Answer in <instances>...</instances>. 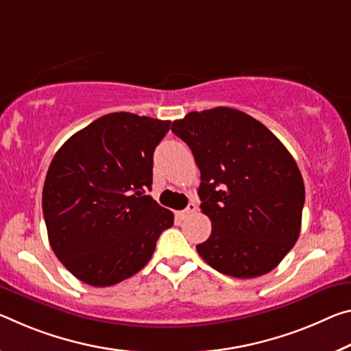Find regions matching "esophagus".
<instances>
[{
	"label": "esophagus",
	"instance_id": "obj_1",
	"mask_svg": "<svg viewBox=\"0 0 351 351\" xmlns=\"http://www.w3.org/2000/svg\"><path fill=\"white\" fill-rule=\"evenodd\" d=\"M195 210H197V204L195 203H189L187 208L184 210H180V213H178L176 215L180 217L181 220H184V219H187V217H191L193 213H195Z\"/></svg>",
	"mask_w": 351,
	"mask_h": 351
}]
</instances>
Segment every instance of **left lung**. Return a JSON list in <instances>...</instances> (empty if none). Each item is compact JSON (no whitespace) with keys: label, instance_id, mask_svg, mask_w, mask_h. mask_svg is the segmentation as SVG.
<instances>
[{"label":"left lung","instance_id":"left-lung-1","mask_svg":"<svg viewBox=\"0 0 351 351\" xmlns=\"http://www.w3.org/2000/svg\"><path fill=\"white\" fill-rule=\"evenodd\" d=\"M171 131L192 149L198 195L213 231L197 252L234 278L269 274L295 245L304 184L295 159L274 132L231 108L189 112Z\"/></svg>","mask_w":351,"mask_h":351}]
</instances>
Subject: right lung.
I'll list each match as a JSON object with an SVG mask.
<instances>
[{
    "mask_svg": "<svg viewBox=\"0 0 351 351\" xmlns=\"http://www.w3.org/2000/svg\"><path fill=\"white\" fill-rule=\"evenodd\" d=\"M170 121L108 114L71 136L49 164L42 193L49 245L71 275L114 286L148 264L173 213L145 195L153 153Z\"/></svg>",
    "mask_w": 351,
    "mask_h": 351,
    "instance_id": "add662e5",
    "label": "right lung"
}]
</instances>
